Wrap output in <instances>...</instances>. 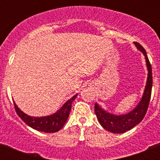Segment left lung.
<instances>
[{
    "mask_svg": "<svg viewBox=\"0 0 160 160\" xmlns=\"http://www.w3.org/2000/svg\"><path fill=\"white\" fill-rule=\"evenodd\" d=\"M134 44L138 48V49H139L145 56L148 70L146 87H145L143 95H142L139 103L131 112H129L128 114H122V115H115V114L107 112L98 105L97 103L94 104V111H95L96 116H97L98 120L102 125V127L107 131L115 133V134H122V133L132 129L143 119L144 116L148 111L150 99H151V95H152V66H151L146 50L144 49V48L141 46L140 44L136 42H134Z\"/></svg>",
    "mask_w": 160,
    "mask_h": 160,
    "instance_id": "left-lung-1",
    "label": "left lung"
}]
</instances>
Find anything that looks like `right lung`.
<instances>
[{"label":"right lung","mask_w":160,"mask_h":160,"mask_svg":"<svg viewBox=\"0 0 160 160\" xmlns=\"http://www.w3.org/2000/svg\"><path fill=\"white\" fill-rule=\"evenodd\" d=\"M77 96L78 94L73 96L56 113L51 114V115H49V116L45 117L29 116L24 112H22L14 102L13 103L15 111H16L18 116L30 128H33L37 131H42V132L54 133L60 131L67 121L70 110H71L72 102H73V100L75 99Z\"/></svg>","instance_id":"obj_1"}]
</instances>
